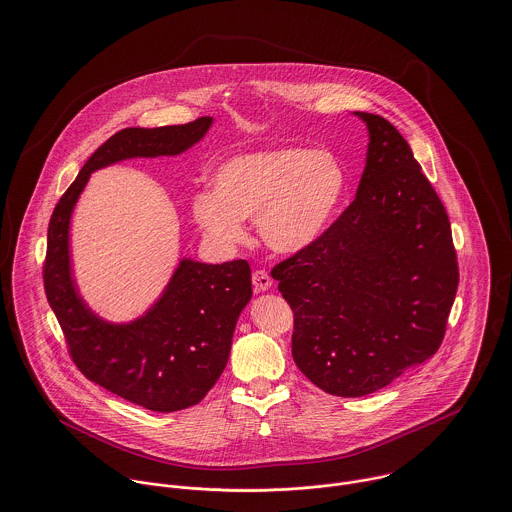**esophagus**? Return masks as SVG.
<instances>
[{
  "instance_id": "esophagus-1",
  "label": "esophagus",
  "mask_w": 512,
  "mask_h": 512,
  "mask_svg": "<svg viewBox=\"0 0 512 512\" xmlns=\"http://www.w3.org/2000/svg\"><path fill=\"white\" fill-rule=\"evenodd\" d=\"M272 284L274 282H272V278H270V274L266 270H256L252 274V286H254L256 292H268L272 288Z\"/></svg>"
}]
</instances>
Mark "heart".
I'll list each match as a JSON object with an SVG mask.
<instances>
[{"label":"heart","instance_id":"1","mask_svg":"<svg viewBox=\"0 0 512 512\" xmlns=\"http://www.w3.org/2000/svg\"><path fill=\"white\" fill-rule=\"evenodd\" d=\"M345 187V169L331 151L268 147L226 159L213 175V191L191 199V213L217 244H240L242 220L254 219L266 246L293 254L321 236Z\"/></svg>","mask_w":512,"mask_h":512}]
</instances>
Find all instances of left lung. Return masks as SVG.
I'll return each instance as SVG.
<instances>
[{
  "mask_svg": "<svg viewBox=\"0 0 512 512\" xmlns=\"http://www.w3.org/2000/svg\"><path fill=\"white\" fill-rule=\"evenodd\" d=\"M355 114L370 136L355 201L272 268L293 311L295 365L345 398L436 355L459 284L445 207L408 142L382 116Z\"/></svg>",
  "mask_w": 512,
  "mask_h": 512,
  "instance_id": "obj_1",
  "label": "left lung"
}]
</instances>
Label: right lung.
Returning <instances> with one entry per match:
<instances>
[{
	"label": "right lung",
	"instance_id": "add662e5",
	"mask_svg": "<svg viewBox=\"0 0 512 512\" xmlns=\"http://www.w3.org/2000/svg\"><path fill=\"white\" fill-rule=\"evenodd\" d=\"M213 118L163 128H126L98 147L59 199L47 232L43 282L78 370L112 394L153 412L199 404L219 380L236 319L252 297L246 260H181L161 299L128 325L98 319L76 293L69 222L92 171L128 157L177 155L197 144Z\"/></svg>",
	"mask_w": 512,
	"mask_h": 512
}]
</instances>
